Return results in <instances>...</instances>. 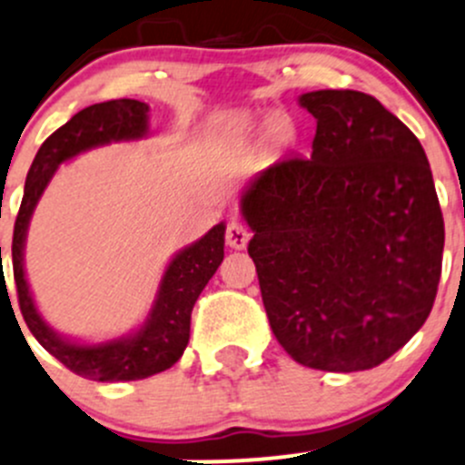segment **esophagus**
<instances>
[{
  "label": "esophagus",
  "mask_w": 465,
  "mask_h": 465,
  "mask_svg": "<svg viewBox=\"0 0 465 465\" xmlns=\"http://www.w3.org/2000/svg\"><path fill=\"white\" fill-rule=\"evenodd\" d=\"M248 239H251V232H248V228L243 226L242 222H237V219H232L231 223L226 226V243L234 251H243V248L248 246Z\"/></svg>",
  "instance_id": "34e87169"
}]
</instances>
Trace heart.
Wrapping results in <instances>:
<instances>
[{"label":"heart","mask_w":465,"mask_h":465,"mask_svg":"<svg viewBox=\"0 0 465 465\" xmlns=\"http://www.w3.org/2000/svg\"><path fill=\"white\" fill-rule=\"evenodd\" d=\"M277 132H280V136H282V138H289V136H291L289 129H286V127H277Z\"/></svg>","instance_id":"b5f03b06"}]
</instances>
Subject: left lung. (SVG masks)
Segmentation results:
<instances>
[{"label":"left lung","instance_id":"1","mask_svg":"<svg viewBox=\"0 0 465 465\" xmlns=\"http://www.w3.org/2000/svg\"><path fill=\"white\" fill-rule=\"evenodd\" d=\"M318 121L309 159L243 190L248 255L277 342L300 365L362 371L423 327L437 298L443 214L419 138L374 95H300Z\"/></svg>","mask_w":465,"mask_h":465}]
</instances>
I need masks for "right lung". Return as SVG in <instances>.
Returning a JSON list of instances; mask_svg holds the SVG:
<instances>
[{
    "mask_svg": "<svg viewBox=\"0 0 465 465\" xmlns=\"http://www.w3.org/2000/svg\"><path fill=\"white\" fill-rule=\"evenodd\" d=\"M150 104L141 100H109L91 104L75 114L69 123L55 129L33 159L28 170L24 199L13 231V275H15L19 311L37 342L55 356L74 374L98 382L141 381L170 370L188 347L190 315L201 291L223 262L226 223H217L203 237L181 248L161 277L156 300L145 322L127 336L107 342L87 344L60 336L37 311L26 272H24V243L28 223L37 201L54 179L60 163L71 161L94 147L118 141H138L150 134ZM2 255V246H0Z\"/></svg>",
    "mask_w": 465,
    "mask_h": 465,
    "instance_id": "add662e5",
    "label": "right lung"
}]
</instances>
